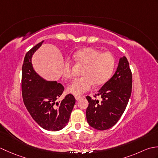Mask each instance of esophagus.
<instances>
[{
	"mask_svg": "<svg viewBox=\"0 0 158 158\" xmlns=\"http://www.w3.org/2000/svg\"><path fill=\"white\" fill-rule=\"evenodd\" d=\"M75 98L76 100H79L81 98H82V96H75Z\"/></svg>",
	"mask_w": 158,
	"mask_h": 158,
	"instance_id": "34e87169",
	"label": "esophagus"
}]
</instances>
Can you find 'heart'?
Returning a JSON list of instances; mask_svg holds the SVG:
<instances>
[{"mask_svg":"<svg viewBox=\"0 0 158 158\" xmlns=\"http://www.w3.org/2000/svg\"><path fill=\"white\" fill-rule=\"evenodd\" d=\"M73 58L84 64L82 75L77 78L67 87V91L79 96L88 92L94 84L100 85L106 82L111 77L115 68V59L109 52L101 53L98 49L87 48L74 53ZM63 76L69 79L72 77V64L70 60L64 62Z\"/></svg>","mask_w":158,"mask_h":158,"instance_id":"heart-1","label":"heart"}]
</instances>
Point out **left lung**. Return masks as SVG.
<instances>
[{"label": "left lung", "instance_id": "obj_1", "mask_svg": "<svg viewBox=\"0 0 158 158\" xmlns=\"http://www.w3.org/2000/svg\"><path fill=\"white\" fill-rule=\"evenodd\" d=\"M132 77L125 56L120 58L116 71L99 89L102 100L86 97L89 105L86 118L89 125L98 130L113 127L125 110L132 92Z\"/></svg>", "mask_w": 158, "mask_h": 158}]
</instances>
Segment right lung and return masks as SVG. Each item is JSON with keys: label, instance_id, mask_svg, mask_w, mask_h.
<instances>
[{"label": "right lung", "instance_id": "right-lung-1", "mask_svg": "<svg viewBox=\"0 0 158 158\" xmlns=\"http://www.w3.org/2000/svg\"><path fill=\"white\" fill-rule=\"evenodd\" d=\"M43 42L36 45L25 56L22 65V98L33 119L43 129L56 132L68 123L75 98L69 94L57 101L62 94L63 85L56 81L46 80L33 68L32 56Z\"/></svg>", "mask_w": 158, "mask_h": 158}]
</instances>
